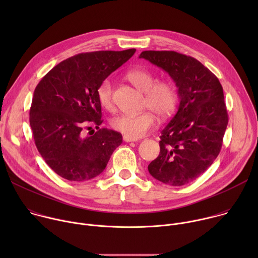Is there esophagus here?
<instances>
[{"label":"esophagus","instance_id":"esophagus-1","mask_svg":"<svg viewBox=\"0 0 258 258\" xmlns=\"http://www.w3.org/2000/svg\"><path fill=\"white\" fill-rule=\"evenodd\" d=\"M122 139H123V141L126 142V143H128V142H137V141H138V139L132 138V137H128V136H123Z\"/></svg>","mask_w":258,"mask_h":258}]
</instances>
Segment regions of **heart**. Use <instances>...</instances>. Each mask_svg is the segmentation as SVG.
I'll return each instance as SVG.
<instances>
[{
	"mask_svg": "<svg viewBox=\"0 0 258 258\" xmlns=\"http://www.w3.org/2000/svg\"><path fill=\"white\" fill-rule=\"evenodd\" d=\"M125 77L138 90L145 93V107L153 110L161 118H166L172 114L177 103V93L175 86L170 81H156L154 73L146 68H134L126 72ZM97 97L100 105L111 111L114 107L111 79L106 78L100 83ZM151 110L115 116L111 120V126L128 137H142L156 125V117Z\"/></svg>",
	"mask_w": 258,
	"mask_h": 258,
	"instance_id": "b5f03b06",
	"label": "heart"
}]
</instances>
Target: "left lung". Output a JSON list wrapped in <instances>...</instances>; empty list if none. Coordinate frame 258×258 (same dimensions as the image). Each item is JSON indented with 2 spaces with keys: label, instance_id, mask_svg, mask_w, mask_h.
<instances>
[{
  "label": "left lung",
  "instance_id": "left-lung-1",
  "mask_svg": "<svg viewBox=\"0 0 258 258\" xmlns=\"http://www.w3.org/2000/svg\"><path fill=\"white\" fill-rule=\"evenodd\" d=\"M140 58L166 71L177 88L176 114L162 130L150 174L170 186L200 176L222 149L229 117L218 79L197 59L174 51H144Z\"/></svg>",
  "mask_w": 258,
  "mask_h": 258
}]
</instances>
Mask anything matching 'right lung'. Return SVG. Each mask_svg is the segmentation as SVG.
Listing matches in <instances>:
<instances>
[{"instance_id": "right-lung-1", "label": "right lung", "mask_w": 258, "mask_h": 258, "mask_svg": "<svg viewBox=\"0 0 258 258\" xmlns=\"http://www.w3.org/2000/svg\"><path fill=\"white\" fill-rule=\"evenodd\" d=\"M136 49L96 51L70 57L52 68L36 86L29 123L36 148L61 177L83 181L99 175L122 143L118 132L100 128V83L125 63ZM98 131L86 137V128Z\"/></svg>"}]
</instances>
